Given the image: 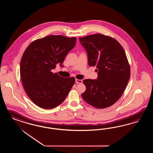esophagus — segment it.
<instances>
[{"label": "esophagus", "instance_id": "obj_1", "mask_svg": "<svg viewBox=\"0 0 153 153\" xmlns=\"http://www.w3.org/2000/svg\"><path fill=\"white\" fill-rule=\"evenodd\" d=\"M82 82V81L81 79H76V83H81Z\"/></svg>", "mask_w": 153, "mask_h": 153}]
</instances>
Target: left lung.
Wrapping results in <instances>:
<instances>
[{"label": "left lung", "instance_id": "left-lung-1", "mask_svg": "<svg viewBox=\"0 0 153 153\" xmlns=\"http://www.w3.org/2000/svg\"><path fill=\"white\" fill-rule=\"evenodd\" d=\"M87 52L89 66H96L97 78L86 79L83 100L99 109L114 104L122 96L130 77L125 51L114 39L102 34L79 37Z\"/></svg>", "mask_w": 153, "mask_h": 153}]
</instances>
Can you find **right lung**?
Returning a JSON list of instances; mask_svg holds the SVG:
<instances>
[{
	"label": "right lung",
	"mask_w": 153,
	"mask_h": 153,
	"mask_svg": "<svg viewBox=\"0 0 153 153\" xmlns=\"http://www.w3.org/2000/svg\"><path fill=\"white\" fill-rule=\"evenodd\" d=\"M76 37L50 35L31 42L23 53L20 75L28 97L38 107L51 109L64 102L75 82L74 77L65 78L51 70L62 63L74 48Z\"/></svg>",
	"instance_id": "add662e5"
}]
</instances>
